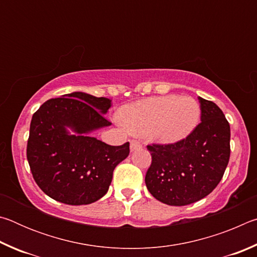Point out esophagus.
<instances>
[{
  "label": "esophagus",
  "instance_id": "obj_1",
  "mask_svg": "<svg viewBox=\"0 0 257 257\" xmlns=\"http://www.w3.org/2000/svg\"><path fill=\"white\" fill-rule=\"evenodd\" d=\"M139 149H142L141 142L136 141V139H133V141L130 142V150H132V151H136V150H139Z\"/></svg>",
  "mask_w": 257,
  "mask_h": 257
}]
</instances>
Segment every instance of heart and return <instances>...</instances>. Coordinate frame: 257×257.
Masks as SVG:
<instances>
[{"label":"heart","mask_w":257,"mask_h":257,"mask_svg":"<svg viewBox=\"0 0 257 257\" xmlns=\"http://www.w3.org/2000/svg\"><path fill=\"white\" fill-rule=\"evenodd\" d=\"M198 103L188 96L151 97L121 108L119 120L130 133L149 134L161 143H175L193 132L199 120Z\"/></svg>","instance_id":"heart-1"}]
</instances>
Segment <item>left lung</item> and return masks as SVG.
<instances>
[{
  "label": "left lung",
  "instance_id": "obj_1",
  "mask_svg": "<svg viewBox=\"0 0 257 257\" xmlns=\"http://www.w3.org/2000/svg\"><path fill=\"white\" fill-rule=\"evenodd\" d=\"M201 122L172 144H152L145 184L158 201L172 206L195 203L221 181L230 158V125L215 103L198 97Z\"/></svg>",
  "mask_w": 257,
  "mask_h": 257
}]
</instances>
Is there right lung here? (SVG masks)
Returning <instances> with one entry per match:
<instances>
[{
    "label": "right lung",
    "instance_id": "obj_1",
    "mask_svg": "<svg viewBox=\"0 0 257 257\" xmlns=\"http://www.w3.org/2000/svg\"><path fill=\"white\" fill-rule=\"evenodd\" d=\"M111 99L75 92L51 98L34 113L27 160L38 187L55 201L86 205L107 193L113 170L129 155V143L111 146L89 133L107 127ZM71 128L76 135L69 134Z\"/></svg>",
    "mask_w": 257,
    "mask_h": 257
}]
</instances>
